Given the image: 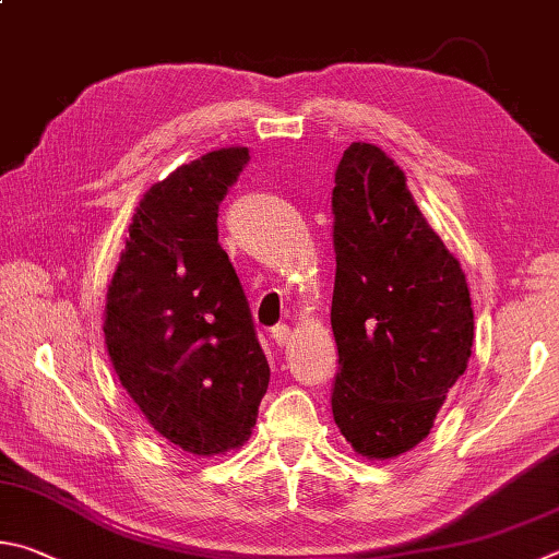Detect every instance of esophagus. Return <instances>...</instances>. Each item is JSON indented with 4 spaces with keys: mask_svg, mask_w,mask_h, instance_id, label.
I'll return each instance as SVG.
<instances>
[{
    "mask_svg": "<svg viewBox=\"0 0 559 559\" xmlns=\"http://www.w3.org/2000/svg\"><path fill=\"white\" fill-rule=\"evenodd\" d=\"M271 337L278 344V347H286V344L290 342V328L288 324H276V328L271 330Z\"/></svg>",
    "mask_w": 559,
    "mask_h": 559,
    "instance_id": "34e87169",
    "label": "esophagus"
}]
</instances>
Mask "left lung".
Listing matches in <instances>:
<instances>
[{"label": "left lung", "mask_w": 559, "mask_h": 559, "mask_svg": "<svg viewBox=\"0 0 559 559\" xmlns=\"http://www.w3.org/2000/svg\"><path fill=\"white\" fill-rule=\"evenodd\" d=\"M403 168L354 141L334 174L332 415L364 460H393L428 438L474 342L454 253L415 202Z\"/></svg>", "instance_id": "8db88e82"}]
</instances>
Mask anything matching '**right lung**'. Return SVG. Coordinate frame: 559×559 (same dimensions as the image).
<instances>
[{"label": "right lung", "instance_id": "obj_1", "mask_svg": "<svg viewBox=\"0 0 559 559\" xmlns=\"http://www.w3.org/2000/svg\"><path fill=\"white\" fill-rule=\"evenodd\" d=\"M247 160V146L217 148L154 182L107 288L111 367L151 428L192 456L239 450L271 379L217 241L219 202Z\"/></svg>", "mask_w": 559, "mask_h": 559}]
</instances>
